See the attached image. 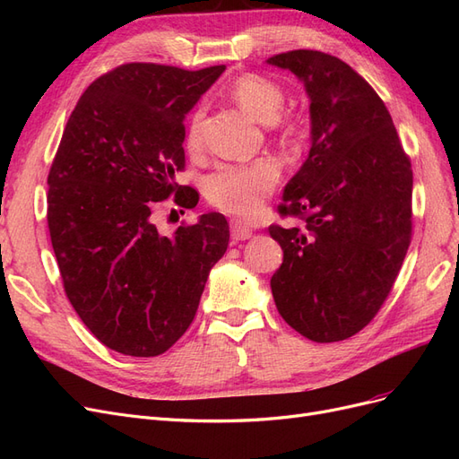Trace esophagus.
Masks as SVG:
<instances>
[{"mask_svg": "<svg viewBox=\"0 0 459 459\" xmlns=\"http://www.w3.org/2000/svg\"><path fill=\"white\" fill-rule=\"evenodd\" d=\"M253 233H255V230L248 226V224H245V221H241V220H233L231 221V239L235 243L245 241V239H251Z\"/></svg>", "mask_w": 459, "mask_h": 459, "instance_id": "1", "label": "esophagus"}]
</instances>
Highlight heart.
I'll return each mask as SVG.
<instances>
[{
	"label": "heart",
	"mask_w": 459,
	"mask_h": 459,
	"mask_svg": "<svg viewBox=\"0 0 459 459\" xmlns=\"http://www.w3.org/2000/svg\"><path fill=\"white\" fill-rule=\"evenodd\" d=\"M230 93L241 108L260 122H272L280 113L285 93L280 84L260 74H243L233 82ZM275 124L285 132L295 130L289 118H275ZM203 142V108H195L187 120L186 145L195 151ZM280 169L270 159H260L251 164H220L204 178V195L220 211L238 216H253L275 187Z\"/></svg>",
	"instance_id": "heart-1"
}]
</instances>
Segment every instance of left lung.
<instances>
[{
	"label": "left lung",
	"mask_w": 459,
	"mask_h": 459,
	"mask_svg": "<svg viewBox=\"0 0 459 459\" xmlns=\"http://www.w3.org/2000/svg\"><path fill=\"white\" fill-rule=\"evenodd\" d=\"M268 65L293 73L310 100V152L270 226L283 248L272 275L277 312L314 342L364 329L388 297L411 239V164L381 97L333 55L297 49Z\"/></svg>",
	"instance_id": "1"
}]
</instances>
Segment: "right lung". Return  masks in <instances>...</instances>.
I'll list each match as a JSON object with an SVG mask.
<instances>
[{"instance_id":"right-lung-1","label":"right lung","mask_w":459,"mask_h":459,"mask_svg":"<svg viewBox=\"0 0 459 459\" xmlns=\"http://www.w3.org/2000/svg\"><path fill=\"white\" fill-rule=\"evenodd\" d=\"M224 71L122 65L82 93L66 122L48 176L51 245L73 308L110 351H169L226 253L224 214H203L170 238L151 214L170 195L197 204L195 189L176 184L186 166L184 120Z\"/></svg>"}]
</instances>
